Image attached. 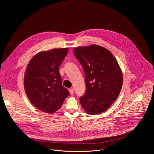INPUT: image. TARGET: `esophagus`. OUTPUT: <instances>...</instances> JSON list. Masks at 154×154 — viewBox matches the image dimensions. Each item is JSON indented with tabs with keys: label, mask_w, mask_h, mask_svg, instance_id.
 <instances>
[{
	"label": "esophagus",
	"mask_w": 154,
	"mask_h": 154,
	"mask_svg": "<svg viewBox=\"0 0 154 154\" xmlns=\"http://www.w3.org/2000/svg\"><path fill=\"white\" fill-rule=\"evenodd\" d=\"M69 93H70L71 95L73 94L74 92V89L73 88H70V89H69Z\"/></svg>",
	"instance_id": "obj_1"
}]
</instances>
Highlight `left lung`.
<instances>
[{"instance_id": "obj_1", "label": "left lung", "mask_w": 154, "mask_h": 154, "mask_svg": "<svg viewBox=\"0 0 154 154\" xmlns=\"http://www.w3.org/2000/svg\"><path fill=\"white\" fill-rule=\"evenodd\" d=\"M74 54L82 66L86 92L80 98L88 114L104 112L116 101L123 84V75L117 59L106 48L92 44L74 48Z\"/></svg>"}]
</instances>
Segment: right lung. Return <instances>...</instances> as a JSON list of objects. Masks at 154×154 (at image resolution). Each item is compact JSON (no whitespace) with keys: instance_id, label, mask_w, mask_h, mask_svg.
Masks as SVG:
<instances>
[{"instance_id":"add662e5","label":"right lung","mask_w":154,"mask_h":154,"mask_svg":"<svg viewBox=\"0 0 154 154\" xmlns=\"http://www.w3.org/2000/svg\"><path fill=\"white\" fill-rule=\"evenodd\" d=\"M69 48H55L36 54L30 59L24 74L25 91L38 110L52 114L59 109L69 91L62 86L59 67Z\"/></svg>"}]
</instances>
